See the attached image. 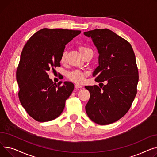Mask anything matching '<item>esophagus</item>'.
I'll list each match as a JSON object with an SVG mask.
<instances>
[{
    "mask_svg": "<svg viewBox=\"0 0 157 157\" xmlns=\"http://www.w3.org/2000/svg\"><path fill=\"white\" fill-rule=\"evenodd\" d=\"M75 87L76 89H79V88H82V86H80V85H79V84H75Z\"/></svg>",
    "mask_w": 157,
    "mask_h": 157,
    "instance_id": "1",
    "label": "esophagus"
}]
</instances>
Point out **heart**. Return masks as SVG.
I'll return each mask as SVG.
<instances>
[{"label":"heart","mask_w":157,"mask_h":157,"mask_svg":"<svg viewBox=\"0 0 157 157\" xmlns=\"http://www.w3.org/2000/svg\"><path fill=\"white\" fill-rule=\"evenodd\" d=\"M78 50L80 54L82 55L85 52L89 50V48L84 47V46H80L78 48ZM66 59V54L65 53H63L61 57V62L63 63L65 61ZM86 75V73L84 71H82L80 70H73L71 71H69L67 73V77L68 79L72 82H74L75 83H81L84 80V76Z\"/></svg>","instance_id":"heart-1"}]
</instances>
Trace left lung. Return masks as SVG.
<instances>
[{"label":"left lung","instance_id":"obj_1","mask_svg":"<svg viewBox=\"0 0 157 157\" xmlns=\"http://www.w3.org/2000/svg\"><path fill=\"white\" fill-rule=\"evenodd\" d=\"M84 33L92 39L99 53V66L93 76L97 82L107 81L100 88L85 86L90 94L86 111L99 125L112 124L127 113L137 94L139 73L135 54L129 42L107 29Z\"/></svg>","mask_w":157,"mask_h":157}]
</instances>
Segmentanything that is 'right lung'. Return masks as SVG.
Instances as JSON below:
<instances>
[{"label":"right lung","mask_w":157,"mask_h":157,"mask_svg":"<svg viewBox=\"0 0 157 157\" xmlns=\"http://www.w3.org/2000/svg\"><path fill=\"white\" fill-rule=\"evenodd\" d=\"M80 30L49 29L35 33L23 47L16 71L20 103L31 117L44 122L58 117L74 89L71 82L54 84L48 71L60 67L65 45Z\"/></svg>","instance_id":"1"}]
</instances>
